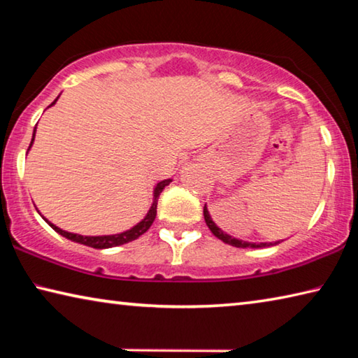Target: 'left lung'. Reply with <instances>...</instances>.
Instances as JSON below:
<instances>
[{
  "label": "left lung",
  "mask_w": 358,
  "mask_h": 358,
  "mask_svg": "<svg viewBox=\"0 0 358 358\" xmlns=\"http://www.w3.org/2000/svg\"><path fill=\"white\" fill-rule=\"evenodd\" d=\"M203 217H205V222H207L208 229L211 230V234H213L215 237L222 240L224 243L232 245V246H235V248H266V246H273V245L280 243V241H275V243H251V241H245V240L234 238L232 235L222 232V230L216 226L215 221L211 220V216H210V213H208L207 205H205V207H203Z\"/></svg>",
  "instance_id": "1"
}]
</instances>
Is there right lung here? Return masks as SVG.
<instances>
[{"label":"right lung","instance_id":"obj_1","mask_svg":"<svg viewBox=\"0 0 358 358\" xmlns=\"http://www.w3.org/2000/svg\"><path fill=\"white\" fill-rule=\"evenodd\" d=\"M59 98V96H58ZM58 98L52 102L50 106L52 107L55 102L58 101ZM34 136H36V128L33 131V138H31V143H29L28 150L31 148V145L34 142ZM171 178L169 180H162L159 181L155 186V191H153V203H151V207L148 210V213L145 215L143 220L141 222H137L134 227H131L129 230H126V232H121V234H115V235H96V237H87V235H78V234H72V232H66V230L57 227L55 224H52L48 220H44L45 222L50 226L55 232H58L59 235H63V237H66L71 241H76V243H80V245H85V246H92V248H96V250H106V248H113V246H120V245H124V243H129V241L132 240H137L141 235H143L147 230L150 229L151 224H153L155 217H156V208H157V199H159L162 189H164L166 186L171 185Z\"/></svg>","mask_w":358,"mask_h":358}]
</instances>
